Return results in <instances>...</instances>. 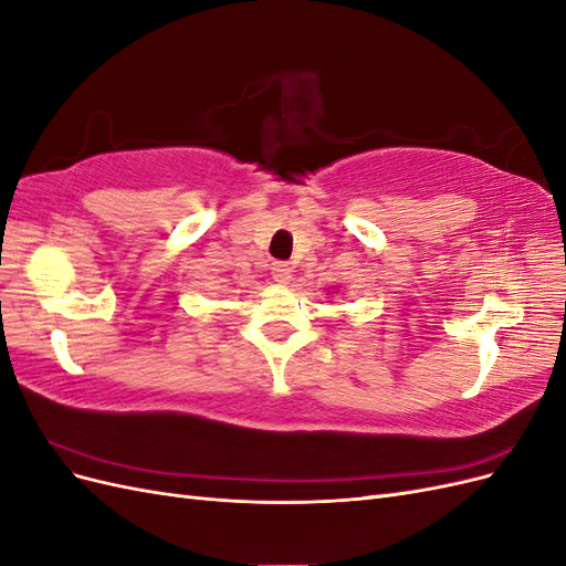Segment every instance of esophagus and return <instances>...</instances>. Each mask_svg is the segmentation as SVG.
<instances>
[{
    "label": "esophagus",
    "instance_id": "34e87169",
    "mask_svg": "<svg viewBox=\"0 0 566 566\" xmlns=\"http://www.w3.org/2000/svg\"><path fill=\"white\" fill-rule=\"evenodd\" d=\"M271 276L276 283H287L290 276H293V269H290L285 262H273L271 264Z\"/></svg>",
    "mask_w": 566,
    "mask_h": 566
}]
</instances>
